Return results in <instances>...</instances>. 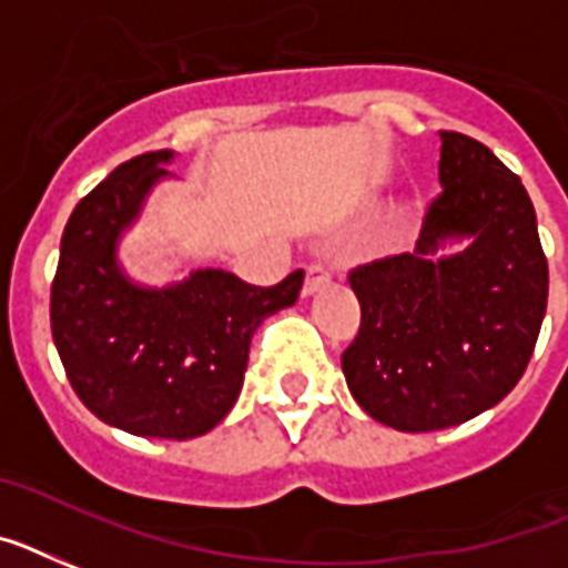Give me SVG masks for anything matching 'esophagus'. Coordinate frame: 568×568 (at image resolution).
<instances>
[{"label": "esophagus", "instance_id": "1", "mask_svg": "<svg viewBox=\"0 0 568 568\" xmlns=\"http://www.w3.org/2000/svg\"><path fill=\"white\" fill-rule=\"evenodd\" d=\"M332 280V274H329V268H326V265H321V262H315V265H308L306 268V283H303V294H315L317 288H324L326 283H329Z\"/></svg>", "mask_w": 568, "mask_h": 568}]
</instances>
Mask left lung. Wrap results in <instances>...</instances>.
Wrapping results in <instances>:
<instances>
[{
	"mask_svg": "<svg viewBox=\"0 0 568 568\" xmlns=\"http://www.w3.org/2000/svg\"><path fill=\"white\" fill-rule=\"evenodd\" d=\"M440 186L414 253L349 271L362 306L341 367L356 403L399 432H437L514 390L537 347L548 260L519 174L484 142L440 131ZM449 235L464 254L434 253Z\"/></svg>",
	"mask_w": 568,
	"mask_h": 568,
	"instance_id": "8db88e82",
	"label": "left lung"
}]
</instances>
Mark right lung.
I'll return each mask as SVG.
<instances>
[{
	"mask_svg": "<svg viewBox=\"0 0 568 568\" xmlns=\"http://www.w3.org/2000/svg\"><path fill=\"white\" fill-rule=\"evenodd\" d=\"M169 156H133L78 201L60 239L49 315L69 385L95 417L131 435L189 440L227 417L253 332L297 300L303 271L268 288L215 268L160 292L128 283L116 239L169 174Z\"/></svg>",
	"mask_w": 568,
	"mask_h": 568,
	"instance_id": "right-lung-1",
	"label": "right lung"
}]
</instances>
